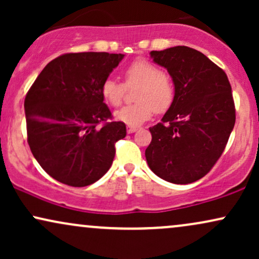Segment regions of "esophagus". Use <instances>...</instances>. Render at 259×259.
<instances>
[{"label":"esophagus","instance_id":"obj_1","mask_svg":"<svg viewBox=\"0 0 259 259\" xmlns=\"http://www.w3.org/2000/svg\"><path fill=\"white\" fill-rule=\"evenodd\" d=\"M136 130H138V127H136V126H127V133H129V134L135 133Z\"/></svg>","mask_w":259,"mask_h":259}]
</instances>
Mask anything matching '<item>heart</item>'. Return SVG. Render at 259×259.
<instances>
[{
    "label": "heart",
    "instance_id": "obj_1",
    "mask_svg": "<svg viewBox=\"0 0 259 259\" xmlns=\"http://www.w3.org/2000/svg\"><path fill=\"white\" fill-rule=\"evenodd\" d=\"M124 85L107 78L101 86V94L107 103L119 106L125 95V88L139 86L134 105L124 106L114 113L115 119L126 125L136 126L150 119L153 112H165L173 103L175 86L173 79L158 65L146 59H138L124 69Z\"/></svg>",
    "mask_w": 259,
    "mask_h": 259
}]
</instances>
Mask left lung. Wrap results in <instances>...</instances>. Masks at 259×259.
<instances>
[{
	"instance_id": "obj_1",
	"label": "left lung",
	"mask_w": 259,
	"mask_h": 259,
	"mask_svg": "<svg viewBox=\"0 0 259 259\" xmlns=\"http://www.w3.org/2000/svg\"><path fill=\"white\" fill-rule=\"evenodd\" d=\"M150 55L154 63L168 70L175 96L162 123L150 127L147 164L169 183H194L213 168L234 129L230 82L222 68L187 46Z\"/></svg>"
}]
</instances>
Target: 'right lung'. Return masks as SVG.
Segmentation results:
<instances>
[{
	"mask_svg": "<svg viewBox=\"0 0 259 259\" xmlns=\"http://www.w3.org/2000/svg\"><path fill=\"white\" fill-rule=\"evenodd\" d=\"M123 58L121 53H65L44 68L26 94L28 144L59 183L88 186L111 168L114 145L125 138L126 126L107 121L112 113L101 86Z\"/></svg>",
	"mask_w": 259,
	"mask_h": 259,
	"instance_id": "obj_1",
	"label": "right lung"
}]
</instances>
